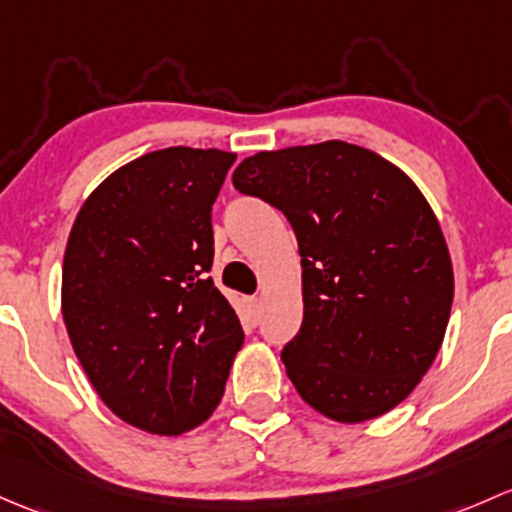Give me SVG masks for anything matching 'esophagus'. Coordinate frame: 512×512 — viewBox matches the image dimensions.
<instances>
[{
	"mask_svg": "<svg viewBox=\"0 0 512 512\" xmlns=\"http://www.w3.org/2000/svg\"><path fill=\"white\" fill-rule=\"evenodd\" d=\"M246 305H249V320L256 325L258 318H261V300L251 295V298H246Z\"/></svg>",
	"mask_w": 512,
	"mask_h": 512,
	"instance_id": "esophagus-1",
	"label": "esophagus"
}]
</instances>
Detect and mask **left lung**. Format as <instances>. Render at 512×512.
Wrapping results in <instances>:
<instances>
[{
  "label": "left lung",
  "instance_id": "obj_1",
  "mask_svg": "<svg viewBox=\"0 0 512 512\" xmlns=\"http://www.w3.org/2000/svg\"><path fill=\"white\" fill-rule=\"evenodd\" d=\"M231 182L281 209L298 239L303 325L281 360L303 402L342 424L397 407L434 362L453 300L451 256L424 194L342 140L258 152Z\"/></svg>",
  "mask_w": 512,
  "mask_h": 512
}]
</instances>
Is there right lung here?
<instances>
[{"instance_id": "1", "label": "right lung", "mask_w": 512, "mask_h": 512, "mask_svg": "<svg viewBox=\"0 0 512 512\" xmlns=\"http://www.w3.org/2000/svg\"><path fill=\"white\" fill-rule=\"evenodd\" d=\"M234 152L167 147L86 199L63 256L61 310L98 397L142 431L209 419L244 330L209 278L212 204Z\"/></svg>"}]
</instances>
